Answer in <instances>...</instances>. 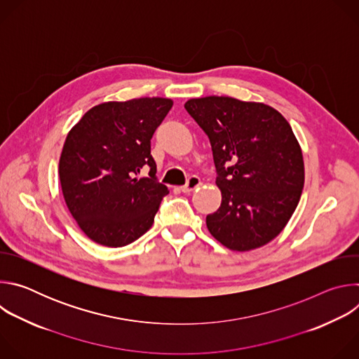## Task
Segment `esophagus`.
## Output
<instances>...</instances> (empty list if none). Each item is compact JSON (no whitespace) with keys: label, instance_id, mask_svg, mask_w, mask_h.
Instances as JSON below:
<instances>
[{"label":"esophagus","instance_id":"34e87169","mask_svg":"<svg viewBox=\"0 0 359 359\" xmlns=\"http://www.w3.org/2000/svg\"><path fill=\"white\" fill-rule=\"evenodd\" d=\"M200 184H201V182H200V179H198L197 176H190V177L187 179V183H186L184 186H182L180 190H182L183 193H190V191L196 190Z\"/></svg>","mask_w":359,"mask_h":359}]
</instances>
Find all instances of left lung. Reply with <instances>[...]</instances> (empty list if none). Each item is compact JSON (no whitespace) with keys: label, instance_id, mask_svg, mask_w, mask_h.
<instances>
[{"label":"left lung","instance_id":"8db88e82","mask_svg":"<svg viewBox=\"0 0 359 359\" xmlns=\"http://www.w3.org/2000/svg\"><path fill=\"white\" fill-rule=\"evenodd\" d=\"M189 115L209 136L222 190L206 217L212 236L234 251L259 248L291 219L304 187L298 140L274 108L229 96L190 99Z\"/></svg>","mask_w":359,"mask_h":359}]
</instances>
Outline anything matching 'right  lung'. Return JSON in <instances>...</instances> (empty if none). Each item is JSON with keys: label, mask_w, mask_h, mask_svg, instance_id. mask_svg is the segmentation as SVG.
<instances>
[{"label": "right lung", "mask_w": 359, "mask_h": 359, "mask_svg": "<svg viewBox=\"0 0 359 359\" xmlns=\"http://www.w3.org/2000/svg\"><path fill=\"white\" fill-rule=\"evenodd\" d=\"M173 105L166 97L105 102L71 129L60 159L67 206L95 243L123 247L153 224L168 187L156 177L150 139ZM144 165L147 178H139Z\"/></svg>", "instance_id": "obj_1"}]
</instances>
